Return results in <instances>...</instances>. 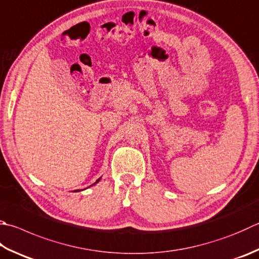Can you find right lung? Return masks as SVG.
Wrapping results in <instances>:
<instances>
[{
    "label": "right lung",
    "instance_id": "1",
    "mask_svg": "<svg viewBox=\"0 0 259 259\" xmlns=\"http://www.w3.org/2000/svg\"><path fill=\"white\" fill-rule=\"evenodd\" d=\"M98 182H99V179H98V180H97V182H96V183H98ZM96 183H95V184H96Z\"/></svg>",
    "mask_w": 259,
    "mask_h": 259
}]
</instances>
